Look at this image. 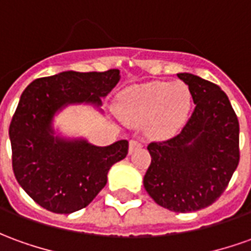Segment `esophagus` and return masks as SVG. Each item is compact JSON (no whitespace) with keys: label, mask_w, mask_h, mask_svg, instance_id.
I'll use <instances>...</instances> for the list:
<instances>
[{"label":"esophagus","mask_w":251,"mask_h":251,"mask_svg":"<svg viewBox=\"0 0 251 251\" xmlns=\"http://www.w3.org/2000/svg\"><path fill=\"white\" fill-rule=\"evenodd\" d=\"M141 147H143V141H140V140H130V143H129V153H133L134 151L141 148Z\"/></svg>","instance_id":"obj_1"}]
</instances>
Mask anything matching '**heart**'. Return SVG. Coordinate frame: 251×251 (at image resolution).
<instances>
[{
  "label": "heart",
  "instance_id": "1",
  "mask_svg": "<svg viewBox=\"0 0 251 251\" xmlns=\"http://www.w3.org/2000/svg\"><path fill=\"white\" fill-rule=\"evenodd\" d=\"M192 107V94L183 83L166 81L133 85L118 99V113L129 125L147 123V133L153 138L173 136L186 120Z\"/></svg>",
  "mask_w": 251,
  "mask_h": 251
}]
</instances>
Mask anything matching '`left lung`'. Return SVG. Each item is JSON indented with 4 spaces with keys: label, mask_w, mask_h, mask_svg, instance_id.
Segmentation results:
<instances>
[{
    "label": "left lung",
    "mask_w": 251,
    "mask_h": 251,
    "mask_svg": "<svg viewBox=\"0 0 251 251\" xmlns=\"http://www.w3.org/2000/svg\"><path fill=\"white\" fill-rule=\"evenodd\" d=\"M196 107L175 137L148 145L144 187L156 204L187 213L206 208L226 190L239 163V122L219 85L192 73L178 75Z\"/></svg>",
    "instance_id": "obj_1"
}]
</instances>
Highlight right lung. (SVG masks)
I'll use <instances>...</instances> for the list:
<instances>
[{
	"label": "right lung",
	"mask_w": 251,
	"mask_h": 251,
	"mask_svg": "<svg viewBox=\"0 0 251 251\" xmlns=\"http://www.w3.org/2000/svg\"><path fill=\"white\" fill-rule=\"evenodd\" d=\"M120 71L62 72L36 78L24 89L9 126L12 166L19 185L54 213L83 209L107 183L113 164L125 159L129 143L96 147L85 138L55 136L54 117L69 104H92L120 81Z\"/></svg>",
	"instance_id": "add662e5"
}]
</instances>
